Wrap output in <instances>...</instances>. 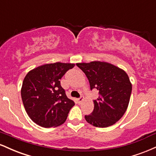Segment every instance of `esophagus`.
Wrapping results in <instances>:
<instances>
[{
  "mask_svg": "<svg viewBox=\"0 0 156 156\" xmlns=\"http://www.w3.org/2000/svg\"><path fill=\"white\" fill-rule=\"evenodd\" d=\"M83 98H83V96H82V95H81V96H80V98H78V102H79V103H81V102L83 101Z\"/></svg>",
  "mask_w": 156,
  "mask_h": 156,
  "instance_id": "esophagus-1",
  "label": "esophagus"
}]
</instances>
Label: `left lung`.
<instances>
[{
	"mask_svg": "<svg viewBox=\"0 0 156 156\" xmlns=\"http://www.w3.org/2000/svg\"><path fill=\"white\" fill-rule=\"evenodd\" d=\"M76 65L88 78L90 89L99 96L94 101V110L85 115L87 122L98 128L115 124L124 115L132 91L128 76L123 69L103 62L78 63Z\"/></svg>",
	"mask_w": 156,
	"mask_h": 156,
	"instance_id": "8db88e82",
	"label": "left lung"
}]
</instances>
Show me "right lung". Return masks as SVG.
I'll return each instance as SVG.
<instances>
[{
  "instance_id": "right-lung-1",
  "label": "right lung",
  "mask_w": 156,
  "mask_h": 156,
  "mask_svg": "<svg viewBox=\"0 0 156 156\" xmlns=\"http://www.w3.org/2000/svg\"><path fill=\"white\" fill-rule=\"evenodd\" d=\"M74 64H47L32 69L23 80L21 97L27 114L43 128L62 125L74 101L66 95L60 79Z\"/></svg>"
}]
</instances>
